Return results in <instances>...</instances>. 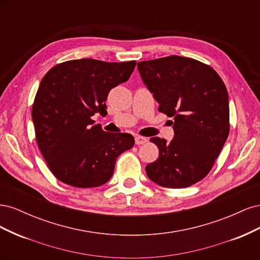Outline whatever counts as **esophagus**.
<instances>
[{"label": "esophagus", "mask_w": 260, "mask_h": 260, "mask_svg": "<svg viewBox=\"0 0 260 260\" xmlns=\"http://www.w3.org/2000/svg\"><path fill=\"white\" fill-rule=\"evenodd\" d=\"M147 142V139L144 138V137H141V136H138L136 137V144L137 145H141V144H144Z\"/></svg>", "instance_id": "1"}]
</instances>
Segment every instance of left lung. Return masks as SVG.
Wrapping results in <instances>:
<instances>
[{"instance_id":"obj_1","label":"left lung","mask_w":260,"mask_h":260,"mask_svg":"<svg viewBox=\"0 0 260 260\" xmlns=\"http://www.w3.org/2000/svg\"><path fill=\"white\" fill-rule=\"evenodd\" d=\"M158 111L174 118L170 142L152 138L159 149L145 167L153 182L183 188L205 178L229 136V99L225 85L210 66L177 55L138 62Z\"/></svg>"}]
</instances>
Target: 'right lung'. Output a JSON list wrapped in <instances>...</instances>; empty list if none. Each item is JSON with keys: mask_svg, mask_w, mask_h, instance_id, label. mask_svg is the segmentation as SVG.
Wrapping results in <instances>:
<instances>
[{"mask_svg": "<svg viewBox=\"0 0 260 260\" xmlns=\"http://www.w3.org/2000/svg\"><path fill=\"white\" fill-rule=\"evenodd\" d=\"M137 61L92 58L60 62L41 80L31 116L36 139L52 174L75 187H95L112 178L117 157L135 144L129 133H113L93 124L107 114V95L127 81Z\"/></svg>", "mask_w": 260, "mask_h": 260, "instance_id": "add662e5", "label": "right lung"}]
</instances>
